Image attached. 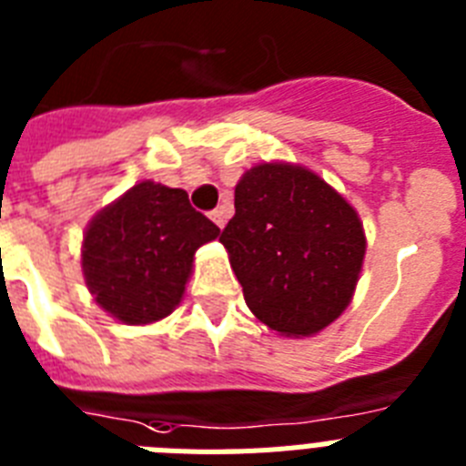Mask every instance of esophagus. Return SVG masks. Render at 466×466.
I'll list each match as a JSON object with an SVG mask.
<instances>
[{
    "label": "esophagus",
    "instance_id": "esophagus-1",
    "mask_svg": "<svg viewBox=\"0 0 466 466\" xmlns=\"http://www.w3.org/2000/svg\"><path fill=\"white\" fill-rule=\"evenodd\" d=\"M210 220H213L215 225H218V227H220V229H222V227H225V222H227V213H225V210H222V208L210 210Z\"/></svg>",
    "mask_w": 466,
    "mask_h": 466
}]
</instances>
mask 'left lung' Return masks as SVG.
Wrapping results in <instances>:
<instances>
[{
	"label": "left lung",
	"mask_w": 466,
	"mask_h": 466,
	"mask_svg": "<svg viewBox=\"0 0 466 466\" xmlns=\"http://www.w3.org/2000/svg\"><path fill=\"white\" fill-rule=\"evenodd\" d=\"M220 241L246 306L287 336L318 334L334 322L365 258L353 206L315 173L287 163H263L241 177Z\"/></svg>",
	"instance_id": "obj_1"
}]
</instances>
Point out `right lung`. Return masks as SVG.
I'll return each mask as SVG.
<instances>
[{"mask_svg":"<svg viewBox=\"0 0 466 466\" xmlns=\"http://www.w3.org/2000/svg\"><path fill=\"white\" fill-rule=\"evenodd\" d=\"M218 234L220 227L191 208L185 189L139 182L85 234L89 291L120 322H156L182 300L194 253Z\"/></svg>","mask_w":466,"mask_h":466,"instance_id":"obj_1","label":"right lung"}]
</instances>
